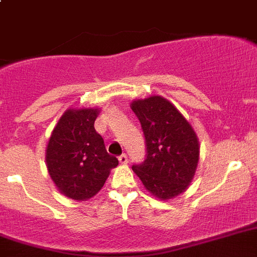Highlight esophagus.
Instances as JSON below:
<instances>
[{
	"label": "esophagus",
	"mask_w": 257,
	"mask_h": 257,
	"mask_svg": "<svg viewBox=\"0 0 257 257\" xmlns=\"http://www.w3.org/2000/svg\"><path fill=\"white\" fill-rule=\"evenodd\" d=\"M118 161H119L120 165H126L127 162H128V159H127L126 155H120L119 157H118Z\"/></svg>",
	"instance_id": "1"
}]
</instances>
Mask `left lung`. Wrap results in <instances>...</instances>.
I'll use <instances>...</instances> for the list:
<instances>
[{
	"label": "left lung",
	"instance_id": "obj_1",
	"mask_svg": "<svg viewBox=\"0 0 257 257\" xmlns=\"http://www.w3.org/2000/svg\"><path fill=\"white\" fill-rule=\"evenodd\" d=\"M139 118L147 144V159L134 165L146 190L160 200L183 194L196 173L200 144L191 123L172 104L152 95L130 104Z\"/></svg>",
	"mask_w": 257,
	"mask_h": 257
}]
</instances>
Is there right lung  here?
I'll list each match as a JSON object with an SVG mask.
<instances>
[{"label": "right lung", "instance_id": "add662e5", "mask_svg": "<svg viewBox=\"0 0 257 257\" xmlns=\"http://www.w3.org/2000/svg\"><path fill=\"white\" fill-rule=\"evenodd\" d=\"M98 107H70L54 126L45 151L48 173L66 197L85 201L104 186L118 160L95 130Z\"/></svg>", "mask_w": 257, "mask_h": 257}]
</instances>
